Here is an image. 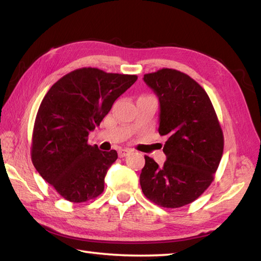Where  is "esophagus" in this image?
<instances>
[{
  "label": "esophagus",
  "instance_id": "obj_1",
  "mask_svg": "<svg viewBox=\"0 0 261 261\" xmlns=\"http://www.w3.org/2000/svg\"><path fill=\"white\" fill-rule=\"evenodd\" d=\"M131 152V150L130 149H120L119 150V157H121V158H123V157H125V156H127Z\"/></svg>",
  "mask_w": 261,
  "mask_h": 261
}]
</instances>
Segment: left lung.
<instances>
[{"mask_svg": "<svg viewBox=\"0 0 261 261\" xmlns=\"http://www.w3.org/2000/svg\"><path fill=\"white\" fill-rule=\"evenodd\" d=\"M161 105V136H166L163 166L145 156L140 186L151 202L178 208L195 201L212 185L222 160L224 136L212 100L191 76L174 69L144 75Z\"/></svg>", "mask_w": 261, "mask_h": 261, "instance_id": "1", "label": "left lung"}]
</instances>
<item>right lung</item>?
<instances>
[{"label":"right lung","mask_w":261,"mask_h":261,"mask_svg":"<svg viewBox=\"0 0 261 261\" xmlns=\"http://www.w3.org/2000/svg\"><path fill=\"white\" fill-rule=\"evenodd\" d=\"M137 79L81 68L59 79L43 98L34 124L32 161L68 201L86 202L104 191V177L117 152L88 145V135Z\"/></svg>","instance_id":"add662e5"}]
</instances>
